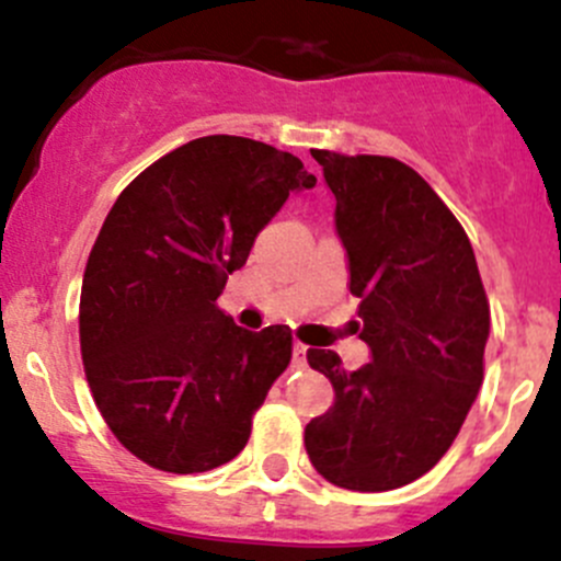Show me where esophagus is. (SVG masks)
<instances>
[{"instance_id": "34e87169", "label": "esophagus", "mask_w": 561, "mask_h": 561, "mask_svg": "<svg viewBox=\"0 0 561 561\" xmlns=\"http://www.w3.org/2000/svg\"><path fill=\"white\" fill-rule=\"evenodd\" d=\"M293 364H296V367H304V364H307V345H304V342H293Z\"/></svg>"}]
</instances>
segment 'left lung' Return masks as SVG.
Returning a JSON list of instances; mask_svg holds the SVG:
<instances>
[{
	"mask_svg": "<svg viewBox=\"0 0 561 561\" xmlns=\"http://www.w3.org/2000/svg\"><path fill=\"white\" fill-rule=\"evenodd\" d=\"M336 199L334 225L373 362L347 373L309 347L334 405L304 431L320 477L347 491L408 485L453 447L482 386L491 307L469 236L419 172L389 156L312 150Z\"/></svg>",
	"mask_w": 561,
	"mask_h": 561,
	"instance_id": "8db88e82",
	"label": "left lung"
}]
</instances>
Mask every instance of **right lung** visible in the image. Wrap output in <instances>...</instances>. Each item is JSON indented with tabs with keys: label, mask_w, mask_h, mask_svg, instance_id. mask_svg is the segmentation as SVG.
Segmentation results:
<instances>
[{
	"label": "right lung",
	"mask_w": 561,
	"mask_h": 561,
	"mask_svg": "<svg viewBox=\"0 0 561 561\" xmlns=\"http://www.w3.org/2000/svg\"><path fill=\"white\" fill-rule=\"evenodd\" d=\"M314 183L293 153L216 134L150 164L108 210L81 282V362L108 431L153 469L197 474L247 447L293 334L241 329L216 298Z\"/></svg>",
	"instance_id": "obj_1"
}]
</instances>
